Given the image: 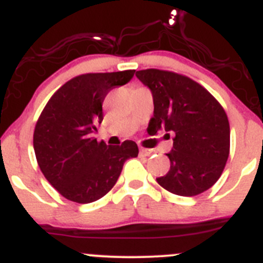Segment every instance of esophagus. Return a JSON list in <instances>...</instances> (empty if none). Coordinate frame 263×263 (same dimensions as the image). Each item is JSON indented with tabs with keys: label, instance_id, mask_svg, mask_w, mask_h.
Listing matches in <instances>:
<instances>
[{
	"label": "esophagus",
	"instance_id": "34e87169",
	"mask_svg": "<svg viewBox=\"0 0 263 263\" xmlns=\"http://www.w3.org/2000/svg\"><path fill=\"white\" fill-rule=\"evenodd\" d=\"M153 154V150L146 149V147H140V155L141 157H149Z\"/></svg>",
	"mask_w": 263,
	"mask_h": 263
}]
</instances>
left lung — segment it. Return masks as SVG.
Listing matches in <instances>:
<instances>
[{
    "mask_svg": "<svg viewBox=\"0 0 263 263\" xmlns=\"http://www.w3.org/2000/svg\"><path fill=\"white\" fill-rule=\"evenodd\" d=\"M136 77L150 88L154 116L149 127L173 135L171 167L157 181L170 193L195 196L222 175L230 153V124L221 104L198 82L170 70L145 69Z\"/></svg>",
    "mask_w": 263,
    "mask_h": 263,
    "instance_id": "1",
    "label": "left lung"
}]
</instances>
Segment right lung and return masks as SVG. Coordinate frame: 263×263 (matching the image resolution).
Here are the masks:
<instances>
[{"instance_id":"obj_1","label":"right lung","mask_w":263,"mask_h":263,"mask_svg":"<svg viewBox=\"0 0 263 263\" xmlns=\"http://www.w3.org/2000/svg\"><path fill=\"white\" fill-rule=\"evenodd\" d=\"M134 74L123 70L77 76L43 108L33 134L35 158L46 180L68 200L86 204L103 198L116 185L124 162L139 154L131 140L106 145L92 135L103 122L105 96Z\"/></svg>"}]
</instances>
